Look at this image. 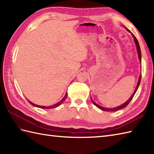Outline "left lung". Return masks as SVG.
<instances>
[{
	"instance_id": "8db88e82",
	"label": "left lung",
	"mask_w": 154,
	"mask_h": 154,
	"mask_svg": "<svg viewBox=\"0 0 154 154\" xmlns=\"http://www.w3.org/2000/svg\"><path fill=\"white\" fill-rule=\"evenodd\" d=\"M126 30H127L129 32H130V33H132V32L128 30V29L126 28ZM132 36H133V38H134V42H135L136 45V49H137V51H138L139 60H140V62H141L142 55H141V51H140V48L139 43H138V40H137L136 38L135 37V35H134L133 34H132ZM141 77H142V74L140 75L139 79H138V84H137V86H136V89H135V91H134V93L132 94V95L131 97H130V99H129L125 103H124L123 104H122V105H120V106H117V107H116V108H112V109H109V108H104V107H103V106H99V105H98L97 104H96L94 102L93 100L92 99V98L91 97V100H92L93 103V104H94V105H95L97 107H98V108H99V109H101V110H104V111H116V110H120V109H124V108H125V107L128 105V104L130 103V101H131V100L132 99V98L134 97V94H135L136 92L137 91V90H138V87H139L140 84V81H141Z\"/></svg>"
}]
</instances>
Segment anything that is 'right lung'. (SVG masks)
<instances>
[{
  "instance_id": "add662e5",
  "label": "right lung",
  "mask_w": 154,
  "mask_h": 154,
  "mask_svg": "<svg viewBox=\"0 0 154 154\" xmlns=\"http://www.w3.org/2000/svg\"><path fill=\"white\" fill-rule=\"evenodd\" d=\"M67 93H65V95L64 96V97L60 101V102L56 103V104H54V105H52V106H45L37 105V104H34V103H32V102H30V101H29V100H28V102L32 104V105H33V106H36V107H38V108H41V109H54V108L59 106L61 104H62V103H63L64 101L65 100V99H67Z\"/></svg>"
}]
</instances>
